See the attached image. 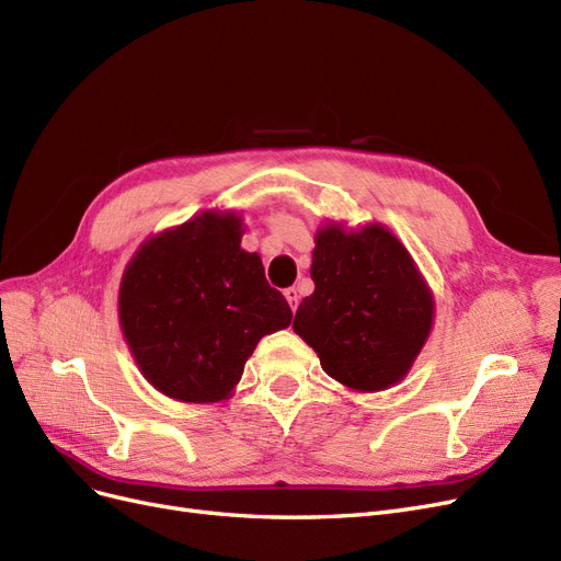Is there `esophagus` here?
<instances>
[{"label":"esophagus","instance_id":"1","mask_svg":"<svg viewBox=\"0 0 561 561\" xmlns=\"http://www.w3.org/2000/svg\"><path fill=\"white\" fill-rule=\"evenodd\" d=\"M284 298L288 300V305H291V309H296V307H298V302H300L298 288H296V286H288V288H284Z\"/></svg>","mask_w":561,"mask_h":561}]
</instances>
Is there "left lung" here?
<instances>
[{
	"instance_id": "obj_1",
	"label": "left lung",
	"mask_w": 561,
	"mask_h": 561,
	"mask_svg": "<svg viewBox=\"0 0 561 561\" xmlns=\"http://www.w3.org/2000/svg\"><path fill=\"white\" fill-rule=\"evenodd\" d=\"M312 279L294 330L325 375L354 390L398 383L432 328V296L400 240L379 224L360 233L328 226L317 236Z\"/></svg>"
}]
</instances>
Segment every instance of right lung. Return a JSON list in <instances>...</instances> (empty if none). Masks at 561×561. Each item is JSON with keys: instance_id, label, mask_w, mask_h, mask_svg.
<instances>
[{"instance_id": "add662e5", "label": "right lung", "mask_w": 561, "mask_h": 561, "mask_svg": "<svg viewBox=\"0 0 561 561\" xmlns=\"http://www.w3.org/2000/svg\"><path fill=\"white\" fill-rule=\"evenodd\" d=\"M119 323L163 396L215 402L259 340L291 323V307L240 249V217L207 213L140 247L119 286Z\"/></svg>"}]
</instances>
